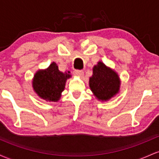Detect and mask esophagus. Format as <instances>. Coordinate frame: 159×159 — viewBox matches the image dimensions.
Returning a JSON list of instances; mask_svg holds the SVG:
<instances>
[{
    "mask_svg": "<svg viewBox=\"0 0 159 159\" xmlns=\"http://www.w3.org/2000/svg\"><path fill=\"white\" fill-rule=\"evenodd\" d=\"M74 75L76 76H79V77H81L84 75V72L82 70H79V69H76V70L74 71Z\"/></svg>",
    "mask_w": 159,
    "mask_h": 159,
    "instance_id": "obj_1",
    "label": "esophagus"
}]
</instances>
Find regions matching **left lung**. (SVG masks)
Wrapping results in <instances>:
<instances>
[{"instance_id":"8db88e82","label":"left lung","mask_w":159,"mask_h":159,"mask_svg":"<svg viewBox=\"0 0 159 159\" xmlns=\"http://www.w3.org/2000/svg\"><path fill=\"white\" fill-rule=\"evenodd\" d=\"M93 75L90 78V87L96 98L107 101L119 91L120 81L118 75L102 62L93 67Z\"/></svg>"}]
</instances>
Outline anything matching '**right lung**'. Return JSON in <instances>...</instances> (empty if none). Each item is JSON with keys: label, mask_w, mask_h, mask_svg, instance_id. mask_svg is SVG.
<instances>
[{"label": "right lung", "mask_w": 159, "mask_h": 159, "mask_svg": "<svg viewBox=\"0 0 159 159\" xmlns=\"http://www.w3.org/2000/svg\"><path fill=\"white\" fill-rule=\"evenodd\" d=\"M70 72H61L55 63L45 70H39L33 81L34 90L39 97L46 101L57 102L65 88V83L71 77Z\"/></svg>", "instance_id": "obj_1"}]
</instances>
